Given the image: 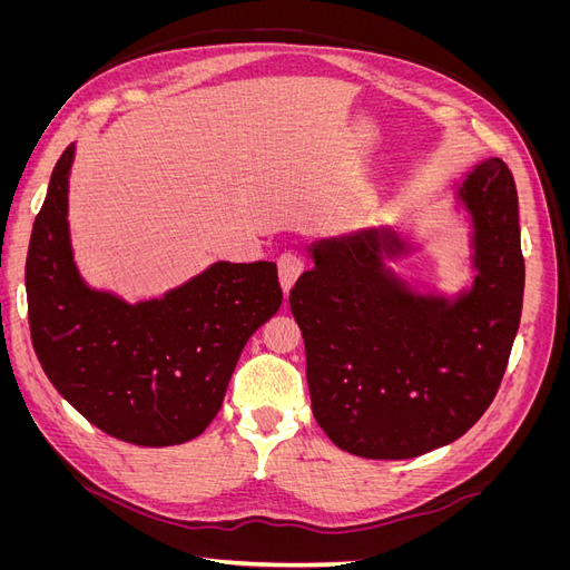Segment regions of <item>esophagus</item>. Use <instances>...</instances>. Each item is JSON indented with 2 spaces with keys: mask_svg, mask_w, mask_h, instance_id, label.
<instances>
[{
  "mask_svg": "<svg viewBox=\"0 0 570 570\" xmlns=\"http://www.w3.org/2000/svg\"><path fill=\"white\" fill-rule=\"evenodd\" d=\"M304 256L297 252H283L278 256V275H281V285L285 289V295L289 292V287L295 285V281L302 275L304 271Z\"/></svg>",
  "mask_w": 570,
  "mask_h": 570,
  "instance_id": "esophagus-1",
  "label": "esophagus"
}]
</instances>
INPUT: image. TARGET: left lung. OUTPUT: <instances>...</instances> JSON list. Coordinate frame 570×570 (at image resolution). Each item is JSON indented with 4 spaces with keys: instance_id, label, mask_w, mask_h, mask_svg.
I'll list each match as a JSON object with an SVG mask.
<instances>
[{
    "instance_id": "left-lung-1",
    "label": "left lung",
    "mask_w": 570,
    "mask_h": 570,
    "mask_svg": "<svg viewBox=\"0 0 570 570\" xmlns=\"http://www.w3.org/2000/svg\"><path fill=\"white\" fill-rule=\"evenodd\" d=\"M473 220V287L456 302L409 292L383 266L394 233L312 245L289 289L304 335L314 419L340 450L413 459L461 438L492 404L521 323L525 264L519 195L502 159L459 187Z\"/></svg>"
}]
</instances>
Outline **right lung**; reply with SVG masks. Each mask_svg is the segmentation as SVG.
<instances>
[{
	"instance_id": "obj_1",
	"label": "right lung",
	"mask_w": 570,
	"mask_h": 570,
	"mask_svg": "<svg viewBox=\"0 0 570 570\" xmlns=\"http://www.w3.org/2000/svg\"><path fill=\"white\" fill-rule=\"evenodd\" d=\"M73 145L51 170L26 262L28 321L42 371L107 435L140 446L202 435L223 404L247 340L281 308L273 262H218L161 299L95 292L68 239Z\"/></svg>"
}]
</instances>
